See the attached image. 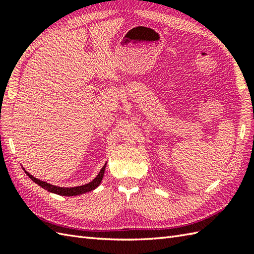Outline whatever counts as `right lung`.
<instances>
[{"label": "right lung", "instance_id": "add662e5", "mask_svg": "<svg viewBox=\"0 0 254 254\" xmlns=\"http://www.w3.org/2000/svg\"><path fill=\"white\" fill-rule=\"evenodd\" d=\"M106 166H107V163L104 165V167H102L101 170L99 171V174L97 175V177L95 178L93 181H90L89 183H86V185H83V186L72 187V188H62V187L50 185V183L37 179V178H35L34 176H31L29 172L26 171L25 169H24V171L26 172V175L28 176L32 181L37 183L38 186H40L41 188H44L45 190H47V191L58 194V195H62V196H75V195H80V194H84L86 192L95 190V189L98 187L102 181V178H104V175H105Z\"/></svg>", "mask_w": 254, "mask_h": 254}]
</instances>
